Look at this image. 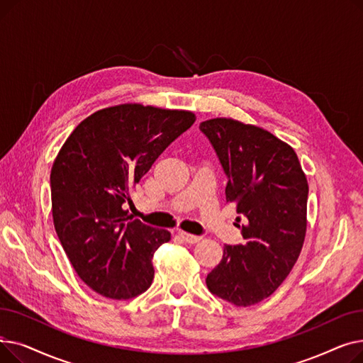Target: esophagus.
Wrapping results in <instances>:
<instances>
[{
	"mask_svg": "<svg viewBox=\"0 0 363 363\" xmlns=\"http://www.w3.org/2000/svg\"><path fill=\"white\" fill-rule=\"evenodd\" d=\"M178 235L182 238V241H185V242H188V244H196V242H199V241L201 240V238L197 237V235L188 234V233H184V231H179Z\"/></svg>",
	"mask_w": 363,
	"mask_h": 363,
	"instance_id": "34e87169",
	"label": "esophagus"
}]
</instances>
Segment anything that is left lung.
Here are the masks:
<instances>
[{
	"label": "left lung",
	"instance_id": "1",
	"mask_svg": "<svg viewBox=\"0 0 363 363\" xmlns=\"http://www.w3.org/2000/svg\"><path fill=\"white\" fill-rule=\"evenodd\" d=\"M200 130L226 174V201L245 218L244 242L223 247L222 260L206 278L207 289L235 306H252L279 287L300 256L308 179L296 151L259 126L216 118L201 122Z\"/></svg>",
	"mask_w": 363,
	"mask_h": 363
}]
</instances>
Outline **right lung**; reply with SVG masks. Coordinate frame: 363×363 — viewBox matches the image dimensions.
I'll return each mask as SVG.
<instances>
[{
	"instance_id": "obj_1",
	"label": "right lung",
	"mask_w": 363,
	"mask_h": 363,
	"mask_svg": "<svg viewBox=\"0 0 363 363\" xmlns=\"http://www.w3.org/2000/svg\"><path fill=\"white\" fill-rule=\"evenodd\" d=\"M194 122L186 110L113 106L82 121L57 155L50 177L54 228L73 269L95 293L128 300L151 285L152 255L170 233L132 219L123 204Z\"/></svg>"
}]
</instances>
